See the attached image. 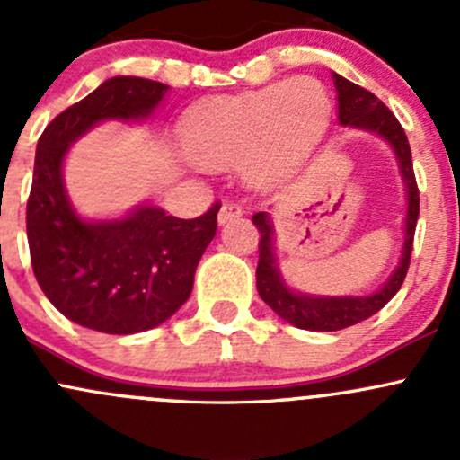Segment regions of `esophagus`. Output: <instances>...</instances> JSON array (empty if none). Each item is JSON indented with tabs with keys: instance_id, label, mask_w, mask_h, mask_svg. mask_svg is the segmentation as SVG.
<instances>
[{
	"instance_id": "obj_1",
	"label": "esophagus",
	"mask_w": 460,
	"mask_h": 460,
	"mask_svg": "<svg viewBox=\"0 0 460 460\" xmlns=\"http://www.w3.org/2000/svg\"><path fill=\"white\" fill-rule=\"evenodd\" d=\"M243 216V207L235 202H225L222 204L220 213H217V220H220V225H225V222L234 220V217H240Z\"/></svg>"
}]
</instances>
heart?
I'll list each match as a JSON object with an SVG mask.
<instances>
[{
  "instance_id": "b5f03b06",
  "label": "heart",
  "mask_w": 460,
  "mask_h": 460,
  "mask_svg": "<svg viewBox=\"0 0 460 460\" xmlns=\"http://www.w3.org/2000/svg\"><path fill=\"white\" fill-rule=\"evenodd\" d=\"M327 118L323 84L296 77L207 102L189 118L184 142L198 164L216 169L243 162L247 180L267 184L303 160Z\"/></svg>"
}]
</instances>
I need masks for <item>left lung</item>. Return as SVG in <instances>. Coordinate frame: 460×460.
<instances>
[{
	"instance_id": "8db88e82",
	"label": "left lung",
	"mask_w": 460,
	"mask_h": 460,
	"mask_svg": "<svg viewBox=\"0 0 460 460\" xmlns=\"http://www.w3.org/2000/svg\"><path fill=\"white\" fill-rule=\"evenodd\" d=\"M333 84L338 93V122L342 127L360 128V131L376 133L392 146L394 155L398 160L402 182L407 191V213H405V243H402L401 262L394 269L392 276L387 278L378 291L369 296H309L296 294L282 280V273L276 262V231H273L271 216L267 211H260L252 217L253 225L260 231V258L256 269V285L258 294L273 312L282 320L291 323L294 327L309 329V332H338V329L351 327L374 314H378L389 300L401 289L402 280L407 276L411 258V247H414V231L416 220H419V187L414 178V164H411L410 142H407L405 131L394 118L392 111L374 95L367 88L345 80L338 73H333Z\"/></svg>"
}]
</instances>
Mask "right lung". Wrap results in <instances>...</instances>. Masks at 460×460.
Returning <instances> with one entry per match:
<instances>
[{"label": "right lung", "instance_id": "right-lung-1", "mask_svg": "<svg viewBox=\"0 0 460 460\" xmlns=\"http://www.w3.org/2000/svg\"><path fill=\"white\" fill-rule=\"evenodd\" d=\"M166 91L144 77H111L62 111L37 142L26 204L32 271L58 312L102 333L146 332L173 316L217 229V202L193 220L142 204L118 220L91 222L68 200L62 164L71 144L106 119H146Z\"/></svg>", "mask_w": 460, "mask_h": 460}]
</instances>
